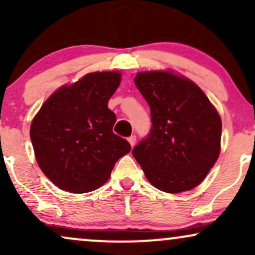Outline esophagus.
I'll use <instances>...</instances> for the list:
<instances>
[{
	"instance_id": "34e87169",
	"label": "esophagus",
	"mask_w": 255,
	"mask_h": 255,
	"mask_svg": "<svg viewBox=\"0 0 255 255\" xmlns=\"http://www.w3.org/2000/svg\"><path fill=\"white\" fill-rule=\"evenodd\" d=\"M128 141H129L130 146H131V147H133V146L135 145V142H136V136L133 134V135H130L129 137H128Z\"/></svg>"
}]
</instances>
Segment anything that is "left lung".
Segmentation results:
<instances>
[{
	"label": "left lung",
	"mask_w": 255,
	"mask_h": 255,
	"mask_svg": "<svg viewBox=\"0 0 255 255\" xmlns=\"http://www.w3.org/2000/svg\"><path fill=\"white\" fill-rule=\"evenodd\" d=\"M134 83L150 107L152 127L131 153L159 191H191L221 152L217 110L198 85L172 72L137 73Z\"/></svg>",
	"instance_id": "left-lung-1"
}]
</instances>
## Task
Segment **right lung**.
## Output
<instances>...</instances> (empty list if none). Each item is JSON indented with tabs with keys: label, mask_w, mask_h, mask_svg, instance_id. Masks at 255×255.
Returning <instances> with one entry per match:
<instances>
[{
	"label": "right lung",
	"mask_w": 255,
	"mask_h": 255,
	"mask_svg": "<svg viewBox=\"0 0 255 255\" xmlns=\"http://www.w3.org/2000/svg\"><path fill=\"white\" fill-rule=\"evenodd\" d=\"M120 83L119 72L89 73L52 93L34 116L30 136L37 163L58 188L95 191L130 151L113 131L116 115L108 108Z\"/></svg>",
	"instance_id": "add662e5"
}]
</instances>
